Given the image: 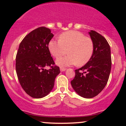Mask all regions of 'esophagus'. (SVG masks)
<instances>
[{
	"label": "esophagus",
	"instance_id": "34e87169",
	"mask_svg": "<svg viewBox=\"0 0 126 126\" xmlns=\"http://www.w3.org/2000/svg\"><path fill=\"white\" fill-rule=\"evenodd\" d=\"M66 70V69L65 68H60V71L61 72H64Z\"/></svg>",
	"mask_w": 126,
	"mask_h": 126
}]
</instances>
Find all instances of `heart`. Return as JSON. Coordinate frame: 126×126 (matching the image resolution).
<instances>
[{
    "instance_id": "1",
    "label": "heart",
    "mask_w": 126,
    "mask_h": 126,
    "mask_svg": "<svg viewBox=\"0 0 126 126\" xmlns=\"http://www.w3.org/2000/svg\"><path fill=\"white\" fill-rule=\"evenodd\" d=\"M48 49L52 56L59 58L67 53L69 55L59 58L56 64L60 67L77 64L85 65L90 60L94 53L92 40L84 34L76 31H69L62 33L59 40H50Z\"/></svg>"
}]
</instances>
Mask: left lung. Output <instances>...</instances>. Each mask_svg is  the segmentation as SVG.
I'll return each instance as SVG.
<instances>
[{
    "instance_id": "obj_1",
    "label": "left lung",
    "mask_w": 126,
    "mask_h": 126,
    "mask_svg": "<svg viewBox=\"0 0 126 126\" xmlns=\"http://www.w3.org/2000/svg\"><path fill=\"white\" fill-rule=\"evenodd\" d=\"M89 34L94 43L93 54L86 64L75 70L71 81L75 92L85 98L94 97L103 90L111 69V49L106 39L93 30Z\"/></svg>"
}]
</instances>
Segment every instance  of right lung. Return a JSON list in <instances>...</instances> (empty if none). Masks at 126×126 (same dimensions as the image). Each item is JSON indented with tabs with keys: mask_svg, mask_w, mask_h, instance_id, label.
Listing matches in <instances>:
<instances>
[{
	"mask_svg": "<svg viewBox=\"0 0 126 126\" xmlns=\"http://www.w3.org/2000/svg\"><path fill=\"white\" fill-rule=\"evenodd\" d=\"M53 36L49 28L39 27L26 35L19 46L16 72L22 88L32 98L47 96L60 72L58 66H53L54 62L48 49ZM47 66L51 68L47 70Z\"/></svg>",
	"mask_w": 126,
	"mask_h": 126,
	"instance_id": "right-lung-1",
	"label": "right lung"
}]
</instances>
